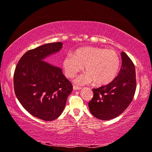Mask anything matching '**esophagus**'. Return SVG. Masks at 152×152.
Listing matches in <instances>:
<instances>
[{"mask_svg": "<svg viewBox=\"0 0 152 152\" xmlns=\"http://www.w3.org/2000/svg\"><path fill=\"white\" fill-rule=\"evenodd\" d=\"M73 88H74V90H80L81 87H80V86H76V85H74Z\"/></svg>", "mask_w": 152, "mask_h": 152, "instance_id": "1", "label": "esophagus"}]
</instances>
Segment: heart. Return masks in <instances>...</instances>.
<instances>
[{
	"mask_svg": "<svg viewBox=\"0 0 152 152\" xmlns=\"http://www.w3.org/2000/svg\"><path fill=\"white\" fill-rule=\"evenodd\" d=\"M120 65L116 52L97 47L80 48L73 55H67L63 61L65 73L68 78H73L85 66L86 73L76 79V83L80 85L92 81L97 85H106L114 80Z\"/></svg>",
	"mask_w": 152,
	"mask_h": 152,
	"instance_id": "obj_1",
	"label": "heart"
}]
</instances>
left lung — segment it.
<instances>
[{"instance_id": "1", "label": "left lung", "mask_w": 152, "mask_h": 152, "mask_svg": "<svg viewBox=\"0 0 152 152\" xmlns=\"http://www.w3.org/2000/svg\"><path fill=\"white\" fill-rule=\"evenodd\" d=\"M122 67L114 80L106 85L93 88V97L88 102L93 115L102 120L118 116L133 99L137 87L135 67L124 52L121 53Z\"/></svg>"}]
</instances>
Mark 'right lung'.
I'll return each instance as SVG.
<instances>
[{"instance_id": "obj_1", "label": "right lung", "mask_w": 152, "mask_h": 152, "mask_svg": "<svg viewBox=\"0 0 152 152\" xmlns=\"http://www.w3.org/2000/svg\"><path fill=\"white\" fill-rule=\"evenodd\" d=\"M62 45L48 43L28 50L14 72V91L19 102L31 115L45 121L61 114L73 89L61 67L45 61L46 57L59 51Z\"/></svg>"}]
</instances>
